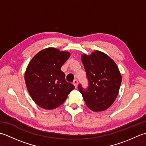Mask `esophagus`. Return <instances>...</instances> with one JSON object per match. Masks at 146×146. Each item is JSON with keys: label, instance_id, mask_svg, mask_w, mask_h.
I'll return each mask as SVG.
<instances>
[{"label": "esophagus", "instance_id": "obj_1", "mask_svg": "<svg viewBox=\"0 0 146 146\" xmlns=\"http://www.w3.org/2000/svg\"><path fill=\"white\" fill-rule=\"evenodd\" d=\"M73 85H74V86H75V88H76L77 86H78V80H74V81H73Z\"/></svg>", "mask_w": 146, "mask_h": 146}]
</instances>
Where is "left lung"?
Returning a JSON list of instances; mask_svg holds the SVG:
<instances>
[{
	"instance_id": "1",
	"label": "left lung",
	"mask_w": 146,
	"mask_h": 146,
	"mask_svg": "<svg viewBox=\"0 0 146 146\" xmlns=\"http://www.w3.org/2000/svg\"><path fill=\"white\" fill-rule=\"evenodd\" d=\"M82 61L88 80V87L78 89L85 104L94 111L107 110L115 100L122 82V76L112 59L100 51L90 55L83 54Z\"/></svg>"
}]
</instances>
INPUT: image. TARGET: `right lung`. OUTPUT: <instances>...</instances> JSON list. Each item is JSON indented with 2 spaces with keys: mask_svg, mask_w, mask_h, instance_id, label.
Returning <instances> with one entry per match:
<instances>
[{
  "mask_svg": "<svg viewBox=\"0 0 146 146\" xmlns=\"http://www.w3.org/2000/svg\"><path fill=\"white\" fill-rule=\"evenodd\" d=\"M70 56L68 51L48 48L38 52L28 64L24 79L29 95L40 107L60 106L75 86L65 80L61 68Z\"/></svg>",
  "mask_w": 146,
  "mask_h": 146,
  "instance_id": "1",
  "label": "right lung"
}]
</instances>
